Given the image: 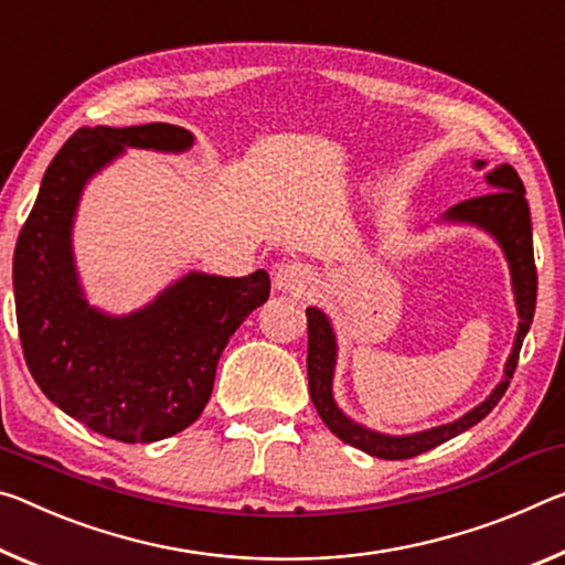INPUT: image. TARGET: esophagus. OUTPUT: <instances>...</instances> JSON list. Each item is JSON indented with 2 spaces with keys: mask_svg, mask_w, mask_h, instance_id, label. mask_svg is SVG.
<instances>
[{
  "mask_svg": "<svg viewBox=\"0 0 565 565\" xmlns=\"http://www.w3.org/2000/svg\"><path fill=\"white\" fill-rule=\"evenodd\" d=\"M309 281H311L309 268L299 262H286L281 266H276L274 271V284L279 291L301 294L309 286Z\"/></svg>",
  "mask_w": 565,
  "mask_h": 565,
  "instance_id": "34e87169",
  "label": "esophagus"
}]
</instances>
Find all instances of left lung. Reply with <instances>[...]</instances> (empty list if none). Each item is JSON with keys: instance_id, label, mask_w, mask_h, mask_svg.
<instances>
[{"instance_id": "left-lung-1", "label": "left lung", "mask_w": 565, "mask_h": 565, "mask_svg": "<svg viewBox=\"0 0 565 565\" xmlns=\"http://www.w3.org/2000/svg\"><path fill=\"white\" fill-rule=\"evenodd\" d=\"M482 168L486 163H476ZM488 183L492 191L476 195L458 205H452L447 211V221H465L476 223V226L490 231L492 236L500 241V246L505 250V258L510 264V274H513V291L518 303V337L513 354L505 364V377L503 382L492 390V395L480 402V405L468 412V415L455 419L450 425L425 429V433L407 435V437H390L372 433L362 425H356L342 415V409L334 405L331 397V374H334V360H337V344L334 334L327 317L319 309H307V329H309V349H307V374H309V395L319 417L324 419V425L334 433L339 440L356 447L372 458L382 460H407L415 455H423L433 447L452 440L455 435L465 433L472 425H478L488 412L498 405L500 397L505 395L510 380L518 366V354H521L523 339L531 329V321L535 315V291H539V274H535V258H533V228H531V209L525 201V188L521 175L515 173V168L498 166L488 173Z\"/></svg>"}]
</instances>
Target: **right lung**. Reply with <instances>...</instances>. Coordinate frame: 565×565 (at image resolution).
<instances>
[{
    "label": "right lung",
    "mask_w": 565,
    "mask_h": 565,
    "mask_svg": "<svg viewBox=\"0 0 565 565\" xmlns=\"http://www.w3.org/2000/svg\"><path fill=\"white\" fill-rule=\"evenodd\" d=\"M178 125L79 128L44 170L20 231L12 279L26 366L55 405L118 443H156L201 417L221 352L268 299L258 271L241 279L188 274L150 307L105 317L79 291L70 228L85 181L125 148L185 150Z\"/></svg>",
    "instance_id": "obj_1"
}]
</instances>
